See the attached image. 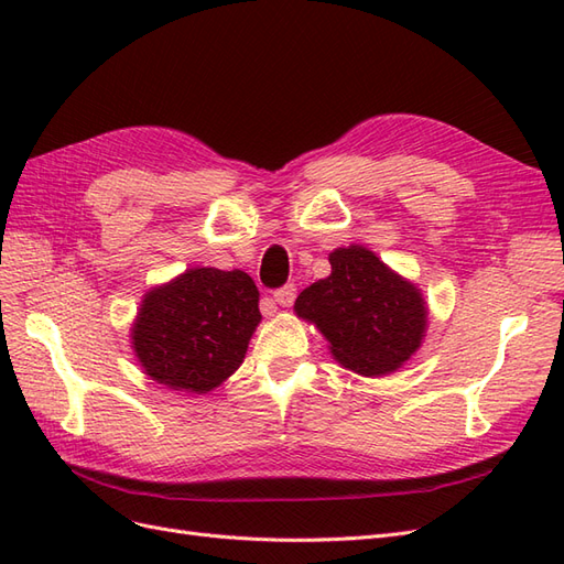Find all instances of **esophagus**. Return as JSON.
Returning a JSON list of instances; mask_svg holds the SVG:
<instances>
[{"mask_svg":"<svg viewBox=\"0 0 564 564\" xmlns=\"http://www.w3.org/2000/svg\"><path fill=\"white\" fill-rule=\"evenodd\" d=\"M294 299H296V286L294 284H286V286H282L275 292V303H280L282 308H289V305L294 303Z\"/></svg>","mask_w":564,"mask_h":564,"instance_id":"obj_1","label":"esophagus"}]
</instances>
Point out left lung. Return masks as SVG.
Segmentation results:
<instances>
[{"label":"left lung","mask_w":564,"mask_h":564,"mask_svg":"<svg viewBox=\"0 0 564 564\" xmlns=\"http://www.w3.org/2000/svg\"><path fill=\"white\" fill-rule=\"evenodd\" d=\"M329 263V278L305 286L294 313L315 324L344 369L369 379L398 371L429 329L421 289L362 245L334 249Z\"/></svg>","instance_id":"left-lung-1"}]
</instances>
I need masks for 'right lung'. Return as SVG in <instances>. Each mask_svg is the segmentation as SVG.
Masks as SVG:
<instances>
[{"instance_id":"add662e5","label":"right lung","mask_w":564,"mask_h":564,"mask_svg":"<svg viewBox=\"0 0 564 564\" xmlns=\"http://www.w3.org/2000/svg\"><path fill=\"white\" fill-rule=\"evenodd\" d=\"M259 322V289L245 270L197 265L148 289L129 338L148 379L204 395L240 369Z\"/></svg>"}]
</instances>
